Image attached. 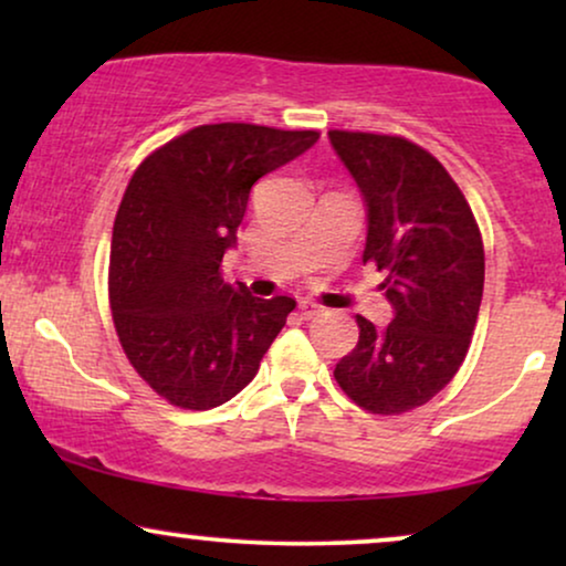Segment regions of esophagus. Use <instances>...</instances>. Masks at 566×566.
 Wrapping results in <instances>:
<instances>
[{
	"label": "esophagus",
	"mask_w": 566,
	"mask_h": 566,
	"mask_svg": "<svg viewBox=\"0 0 566 566\" xmlns=\"http://www.w3.org/2000/svg\"><path fill=\"white\" fill-rule=\"evenodd\" d=\"M298 312H301V316H304V319H316V316H319L324 308L316 304V301H312V298H304L298 304Z\"/></svg>",
	"instance_id": "esophagus-1"
}]
</instances>
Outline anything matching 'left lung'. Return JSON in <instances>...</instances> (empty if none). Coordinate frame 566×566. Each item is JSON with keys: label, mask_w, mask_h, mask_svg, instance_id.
<instances>
[{"label": "left lung", "mask_w": 566, "mask_h": 566, "mask_svg": "<svg viewBox=\"0 0 566 566\" xmlns=\"http://www.w3.org/2000/svg\"><path fill=\"white\" fill-rule=\"evenodd\" d=\"M368 216L363 262L386 270L391 324L358 316L360 337L335 378L374 415L422 407L469 353L484 291V244L471 208L422 146L401 136L329 130Z\"/></svg>", "instance_id": "1"}]
</instances>
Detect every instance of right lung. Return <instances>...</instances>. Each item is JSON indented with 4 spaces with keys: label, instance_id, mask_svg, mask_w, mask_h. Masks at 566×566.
I'll use <instances>...</instances> for the list:
<instances>
[{
    "label": "right lung",
    "instance_id": "add662e5",
    "mask_svg": "<svg viewBox=\"0 0 566 566\" xmlns=\"http://www.w3.org/2000/svg\"><path fill=\"white\" fill-rule=\"evenodd\" d=\"M316 130L213 123L149 154L113 227L111 312L136 374L182 409L237 397L296 308L221 277L252 185L312 149Z\"/></svg>",
    "mask_w": 566,
    "mask_h": 566
}]
</instances>
